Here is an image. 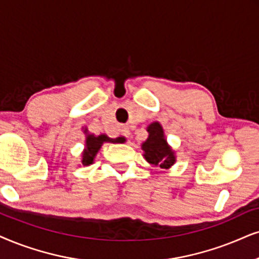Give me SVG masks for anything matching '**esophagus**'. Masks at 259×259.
<instances>
[{"label": "esophagus", "instance_id": "1", "mask_svg": "<svg viewBox=\"0 0 259 259\" xmlns=\"http://www.w3.org/2000/svg\"><path fill=\"white\" fill-rule=\"evenodd\" d=\"M120 135L125 136V137H129L130 136V127L129 125H123L120 127Z\"/></svg>", "mask_w": 259, "mask_h": 259}]
</instances>
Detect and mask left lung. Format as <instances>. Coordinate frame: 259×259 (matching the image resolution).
<instances>
[{
	"label": "left lung",
	"instance_id": "left-lung-1",
	"mask_svg": "<svg viewBox=\"0 0 259 259\" xmlns=\"http://www.w3.org/2000/svg\"><path fill=\"white\" fill-rule=\"evenodd\" d=\"M149 136L142 143L143 156L149 163L162 169H167L176 162V155L165 139L161 124L153 122L147 127Z\"/></svg>",
	"mask_w": 259,
	"mask_h": 259
}]
</instances>
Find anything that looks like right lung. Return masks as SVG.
Masks as SVG:
<instances>
[{
  "instance_id": "obj_1",
  "label": "right lung",
  "mask_w": 259,
  "mask_h": 259,
  "mask_svg": "<svg viewBox=\"0 0 259 259\" xmlns=\"http://www.w3.org/2000/svg\"><path fill=\"white\" fill-rule=\"evenodd\" d=\"M86 133V132H84ZM124 137H117V139H111L107 135H99L94 136L92 134H87L86 136V148L83 149L82 152V160H81V163L83 166H90L93 163L94 158L99 152L101 146L105 142H111V143H119L123 142Z\"/></svg>"
}]
</instances>
